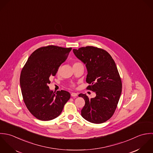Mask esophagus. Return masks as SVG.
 Wrapping results in <instances>:
<instances>
[{"instance_id":"34e87169","label":"esophagus","mask_w":153,"mask_h":153,"mask_svg":"<svg viewBox=\"0 0 153 153\" xmlns=\"http://www.w3.org/2000/svg\"><path fill=\"white\" fill-rule=\"evenodd\" d=\"M71 96L72 97H76V96H77V93H74V92H73V93H71Z\"/></svg>"}]
</instances>
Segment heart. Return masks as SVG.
Segmentation results:
<instances>
[{
	"instance_id": "heart-1",
	"label": "heart",
	"mask_w": 153,
	"mask_h": 153,
	"mask_svg": "<svg viewBox=\"0 0 153 153\" xmlns=\"http://www.w3.org/2000/svg\"><path fill=\"white\" fill-rule=\"evenodd\" d=\"M79 64V63H78V62H76V63H75L74 64Z\"/></svg>"
}]
</instances>
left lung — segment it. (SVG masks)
<instances>
[{
    "label": "left lung",
    "instance_id": "8db88e82",
    "mask_svg": "<svg viewBox=\"0 0 153 153\" xmlns=\"http://www.w3.org/2000/svg\"><path fill=\"white\" fill-rule=\"evenodd\" d=\"M77 59L82 61L88 70L87 89L96 93L94 98L80 93L85 101L81 111L82 117L89 122L101 123L114 115L122 92V82L116 64L105 50L88 46L73 49Z\"/></svg>",
    "mask_w": 153,
    "mask_h": 153
}]
</instances>
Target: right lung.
<instances>
[{"label":"right lung","mask_w":153,"mask_h":153,"mask_svg":"<svg viewBox=\"0 0 153 153\" xmlns=\"http://www.w3.org/2000/svg\"><path fill=\"white\" fill-rule=\"evenodd\" d=\"M71 50L55 45L41 47L31 54L22 70L20 86L24 103L31 114L41 121L59 117L70 98L69 92H53L48 85Z\"/></svg>","instance_id":"obj_1"}]
</instances>
